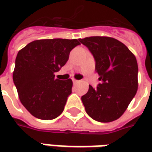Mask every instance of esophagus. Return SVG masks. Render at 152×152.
I'll return each instance as SVG.
<instances>
[{"label":"esophagus","mask_w":152,"mask_h":152,"mask_svg":"<svg viewBox=\"0 0 152 152\" xmlns=\"http://www.w3.org/2000/svg\"><path fill=\"white\" fill-rule=\"evenodd\" d=\"M72 81H73V83H74V84H76V83L78 82V80H76V79H72Z\"/></svg>","instance_id":"esophagus-1"}]
</instances>
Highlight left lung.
Instances as JSON below:
<instances>
[{
  "instance_id": "obj_1",
  "label": "left lung",
  "mask_w": 152,
  "mask_h": 152,
  "mask_svg": "<svg viewBox=\"0 0 152 152\" xmlns=\"http://www.w3.org/2000/svg\"><path fill=\"white\" fill-rule=\"evenodd\" d=\"M92 53L95 71L102 83L81 97L90 117L99 122H112L124 114L137 90V59L128 47L108 37L79 39Z\"/></svg>"
}]
</instances>
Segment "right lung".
Instances as JSON below:
<instances>
[{"label":"right lung","instance_id":"1","mask_svg":"<svg viewBox=\"0 0 152 152\" xmlns=\"http://www.w3.org/2000/svg\"><path fill=\"white\" fill-rule=\"evenodd\" d=\"M78 45L76 39H44L18 51L13 80L20 102L33 116L53 120L63 112L72 80L56 79L54 73L66 64L71 50Z\"/></svg>","mask_w":152,"mask_h":152}]
</instances>
